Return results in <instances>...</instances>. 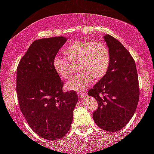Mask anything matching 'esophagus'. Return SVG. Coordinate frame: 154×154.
I'll return each instance as SVG.
<instances>
[{
  "instance_id": "34e87169",
  "label": "esophagus",
  "mask_w": 154,
  "mask_h": 154,
  "mask_svg": "<svg viewBox=\"0 0 154 154\" xmlns=\"http://www.w3.org/2000/svg\"><path fill=\"white\" fill-rule=\"evenodd\" d=\"M77 95H78L79 97H80V98H84L86 96V93L83 92V91H80V92H77Z\"/></svg>"
}]
</instances>
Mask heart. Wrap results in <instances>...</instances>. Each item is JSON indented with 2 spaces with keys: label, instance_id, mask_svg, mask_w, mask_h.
<instances>
[{
  "label": "heart",
  "instance_id": "1",
  "mask_svg": "<svg viewBox=\"0 0 154 154\" xmlns=\"http://www.w3.org/2000/svg\"><path fill=\"white\" fill-rule=\"evenodd\" d=\"M63 54L69 62H77L76 74L66 83L69 90L80 91L88 87L94 80H98L105 76L110 64L109 50L106 44L100 41L75 40L63 49ZM52 66L56 74L63 80H68L71 75V70L66 60L55 57Z\"/></svg>",
  "mask_w": 154,
  "mask_h": 154
}]
</instances>
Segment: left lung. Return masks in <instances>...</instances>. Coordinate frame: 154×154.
Segmentation results:
<instances>
[{
	"mask_svg": "<svg viewBox=\"0 0 154 154\" xmlns=\"http://www.w3.org/2000/svg\"><path fill=\"white\" fill-rule=\"evenodd\" d=\"M103 38L109 50V67L88 94L98 103L93 113L96 125L116 132L127 125L136 112L139 98L138 73L134 60L123 45L108 34Z\"/></svg>",
	"mask_w": 154,
	"mask_h": 154,
	"instance_id": "8db88e82",
	"label": "left lung"
}]
</instances>
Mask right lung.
I'll return each mask as SVG.
<instances>
[{
  "mask_svg": "<svg viewBox=\"0 0 154 154\" xmlns=\"http://www.w3.org/2000/svg\"><path fill=\"white\" fill-rule=\"evenodd\" d=\"M67 38L34 41L17 68L16 91L20 109L35 133L47 140L63 138L69 130L78 101L74 91H63V83L52 62Z\"/></svg>",
  "mask_w": 154,
  "mask_h": 154,
  "instance_id": "obj_1",
  "label": "right lung"
}]
</instances>
